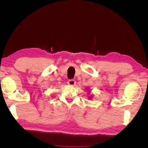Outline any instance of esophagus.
<instances>
[{
  "mask_svg": "<svg viewBox=\"0 0 148 148\" xmlns=\"http://www.w3.org/2000/svg\"><path fill=\"white\" fill-rule=\"evenodd\" d=\"M75 83H76V82H75V80H73V79H70V80H69V82H68V84L69 85H71V86H74Z\"/></svg>",
  "mask_w": 148,
  "mask_h": 148,
  "instance_id": "34e87169",
  "label": "esophagus"
}]
</instances>
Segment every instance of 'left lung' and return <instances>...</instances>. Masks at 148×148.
Here are the masks:
<instances>
[{"instance_id":"8db88e82","label":"left lung","mask_w":148,"mask_h":148,"mask_svg":"<svg viewBox=\"0 0 148 148\" xmlns=\"http://www.w3.org/2000/svg\"><path fill=\"white\" fill-rule=\"evenodd\" d=\"M89 99H91V98L90 97H89Z\"/></svg>"}]
</instances>
